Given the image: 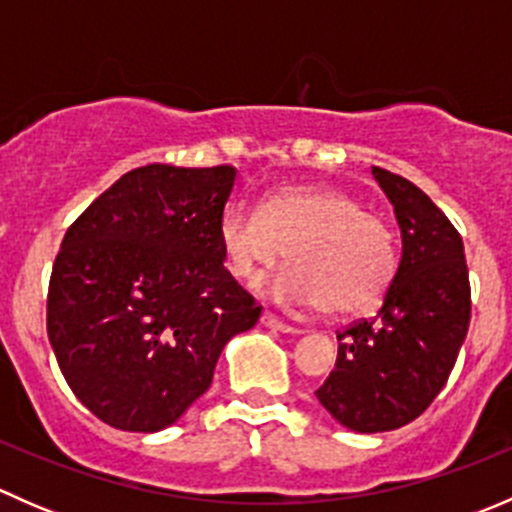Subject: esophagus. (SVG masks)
I'll use <instances>...</instances> for the list:
<instances>
[{"label":"esophagus","mask_w":512,"mask_h":512,"mask_svg":"<svg viewBox=\"0 0 512 512\" xmlns=\"http://www.w3.org/2000/svg\"><path fill=\"white\" fill-rule=\"evenodd\" d=\"M260 322H262V327L272 329V332H282V334H302V329H299V327H292V324H287V322H282V319H277L275 314H270V312L262 314Z\"/></svg>","instance_id":"1"}]
</instances>
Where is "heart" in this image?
Here are the masks:
<instances>
[{"instance_id":"heart-1","label":"heart","mask_w":512,"mask_h":512,"mask_svg":"<svg viewBox=\"0 0 512 512\" xmlns=\"http://www.w3.org/2000/svg\"><path fill=\"white\" fill-rule=\"evenodd\" d=\"M218 240L232 277L255 285L287 250L292 265L265 282V294L329 314L369 309L394 280L391 232L354 195L317 185L280 188L262 210L235 200L223 210Z\"/></svg>"}]
</instances>
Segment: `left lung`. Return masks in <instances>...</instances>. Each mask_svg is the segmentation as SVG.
I'll list each match as a JSON object with an SVG mask.
<instances>
[{"label":"left lung","mask_w":512,"mask_h":512,"mask_svg":"<svg viewBox=\"0 0 512 512\" xmlns=\"http://www.w3.org/2000/svg\"><path fill=\"white\" fill-rule=\"evenodd\" d=\"M394 205L401 260L374 319L339 334L337 364L314 391L356 433L406 426L446 386L471 322L463 240L433 200L401 175L371 168Z\"/></svg>","instance_id":"8db88e82"}]
</instances>
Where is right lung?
<instances>
[{
	"label": "right lung",
	"mask_w": 512,
	"mask_h": 512,
	"mask_svg": "<svg viewBox=\"0 0 512 512\" xmlns=\"http://www.w3.org/2000/svg\"><path fill=\"white\" fill-rule=\"evenodd\" d=\"M235 168L153 163L121 175L66 230L46 332L76 399L121 431L173 426L262 307L230 272L218 223Z\"/></svg>",
	"instance_id": "obj_1"
}]
</instances>
